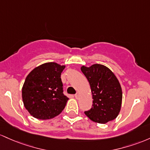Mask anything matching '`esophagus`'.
I'll return each instance as SVG.
<instances>
[{
  "mask_svg": "<svg viewBox=\"0 0 150 150\" xmlns=\"http://www.w3.org/2000/svg\"><path fill=\"white\" fill-rule=\"evenodd\" d=\"M79 96H80V94H79V93H76L74 95V96H75V98L76 99H78L79 98Z\"/></svg>",
  "mask_w": 150,
  "mask_h": 150,
  "instance_id": "esophagus-1",
  "label": "esophagus"
}]
</instances>
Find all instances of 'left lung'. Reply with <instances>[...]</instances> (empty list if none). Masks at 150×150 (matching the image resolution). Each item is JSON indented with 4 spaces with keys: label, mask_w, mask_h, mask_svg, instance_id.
Returning <instances> with one entry per match:
<instances>
[{
    "label": "left lung",
    "mask_w": 150,
    "mask_h": 150,
    "mask_svg": "<svg viewBox=\"0 0 150 150\" xmlns=\"http://www.w3.org/2000/svg\"><path fill=\"white\" fill-rule=\"evenodd\" d=\"M81 70L90 84L93 99L92 108L85 115L100 124L113 120L120 111L122 99V88L115 74L100 64L82 66Z\"/></svg>",
    "instance_id": "obj_1"
}]
</instances>
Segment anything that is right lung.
Masks as SVG:
<instances>
[{
  "mask_svg": "<svg viewBox=\"0 0 150 150\" xmlns=\"http://www.w3.org/2000/svg\"><path fill=\"white\" fill-rule=\"evenodd\" d=\"M64 65L47 62L27 76L22 88L24 106L33 117L50 120L62 112L69 98L63 94L61 74Z\"/></svg>",
  "mask_w": 150,
  "mask_h": 150,
  "instance_id": "right-lung-1",
  "label": "right lung"
}]
</instances>
